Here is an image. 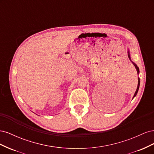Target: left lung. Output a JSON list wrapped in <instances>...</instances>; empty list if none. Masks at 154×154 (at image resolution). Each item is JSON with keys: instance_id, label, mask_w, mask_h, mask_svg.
I'll return each mask as SVG.
<instances>
[{"instance_id": "left-lung-1", "label": "left lung", "mask_w": 154, "mask_h": 154, "mask_svg": "<svg viewBox=\"0 0 154 154\" xmlns=\"http://www.w3.org/2000/svg\"><path fill=\"white\" fill-rule=\"evenodd\" d=\"M128 58H129V59L130 60V53H129V51H128ZM132 63L134 64V66H135V67H136V70H137V74H139V67L137 66V65L136 64V63H134V62H132ZM139 85H140V79H139V78H138V84H137V89H136V92H135V94H134V97H133V98L134 97L136 96V95H137V92H138V90H139Z\"/></svg>"}]
</instances>
